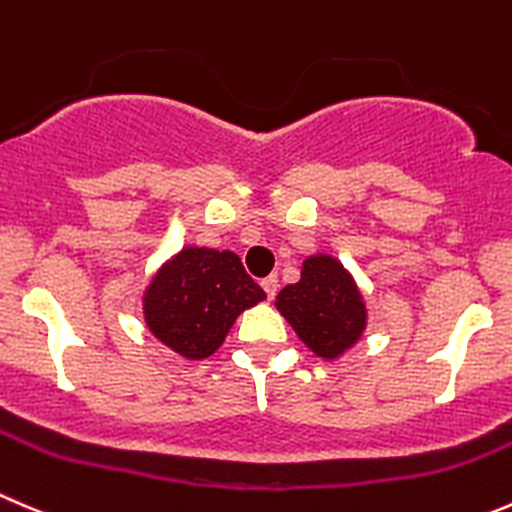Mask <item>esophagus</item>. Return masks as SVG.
I'll list each match as a JSON object with an SVG mask.
<instances>
[{
  "label": "esophagus",
  "mask_w": 512,
  "mask_h": 512,
  "mask_svg": "<svg viewBox=\"0 0 512 512\" xmlns=\"http://www.w3.org/2000/svg\"><path fill=\"white\" fill-rule=\"evenodd\" d=\"M260 285H262V290H265L267 300H272V297H275V292H277V277L275 275L265 277V280H262Z\"/></svg>",
  "instance_id": "34e87169"
}]
</instances>
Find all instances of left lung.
<instances>
[{"instance_id":"left-lung-1","label":"left lung","mask_w":512,"mask_h":512,"mask_svg":"<svg viewBox=\"0 0 512 512\" xmlns=\"http://www.w3.org/2000/svg\"><path fill=\"white\" fill-rule=\"evenodd\" d=\"M277 310L317 357L342 355L365 330V302L345 267L330 255L307 257L302 277L277 295Z\"/></svg>"}]
</instances>
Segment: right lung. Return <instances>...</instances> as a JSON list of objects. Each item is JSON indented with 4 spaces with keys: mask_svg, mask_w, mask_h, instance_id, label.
Here are the masks:
<instances>
[{
    "mask_svg": "<svg viewBox=\"0 0 512 512\" xmlns=\"http://www.w3.org/2000/svg\"><path fill=\"white\" fill-rule=\"evenodd\" d=\"M265 300L235 252L185 247L145 295V320L157 340L187 360L210 357L242 310Z\"/></svg>",
    "mask_w": 512,
    "mask_h": 512,
    "instance_id": "1",
    "label": "right lung"
}]
</instances>
